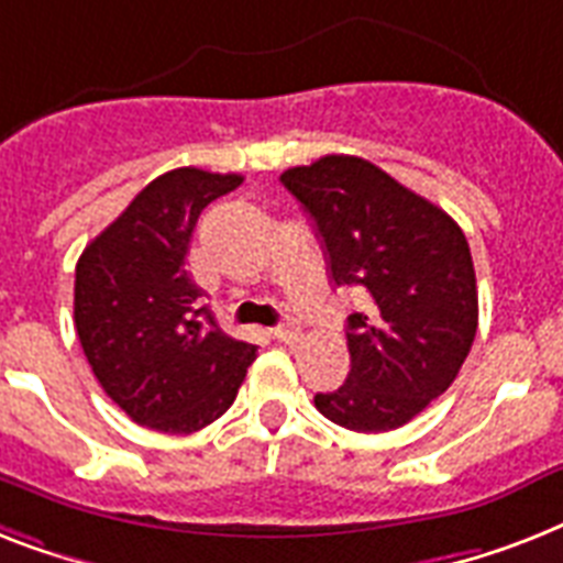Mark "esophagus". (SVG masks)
Wrapping results in <instances>:
<instances>
[{
    "instance_id": "esophagus-1",
    "label": "esophagus",
    "mask_w": 563,
    "mask_h": 563,
    "mask_svg": "<svg viewBox=\"0 0 563 563\" xmlns=\"http://www.w3.org/2000/svg\"><path fill=\"white\" fill-rule=\"evenodd\" d=\"M299 334H302V331H299L296 325L273 328V336H276V340H282V343H296V340H299Z\"/></svg>"
}]
</instances>
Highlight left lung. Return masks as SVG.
<instances>
[{"label":"left lung","instance_id":"left-lung-1","mask_svg":"<svg viewBox=\"0 0 563 563\" xmlns=\"http://www.w3.org/2000/svg\"><path fill=\"white\" fill-rule=\"evenodd\" d=\"M282 183L322 238L331 282L357 287L352 372L313 404L354 433L398 430L456 380L476 336V276L460 223L360 156L287 168Z\"/></svg>","mask_w":563,"mask_h":563}]
</instances>
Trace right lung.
Masks as SVG:
<instances>
[{"instance_id": "right-lung-1", "label": "right lung", "mask_w": 563, "mask_h": 563, "mask_svg": "<svg viewBox=\"0 0 563 563\" xmlns=\"http://www.w3.org/2000/svg\"><path fill=\"white\" fill-rule=\"evenodd\" d=\"M241 174L177 168L156 177L84 250L75 328L92 375L136 424L186 435L232 407L255 345L218 325L186 269L200 211Z\"/></svg>"}]
</instances>
